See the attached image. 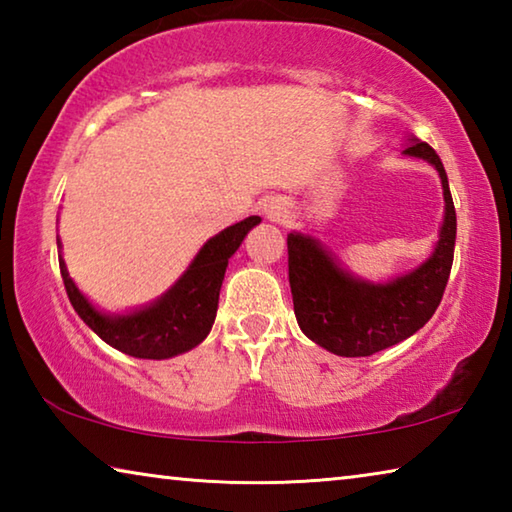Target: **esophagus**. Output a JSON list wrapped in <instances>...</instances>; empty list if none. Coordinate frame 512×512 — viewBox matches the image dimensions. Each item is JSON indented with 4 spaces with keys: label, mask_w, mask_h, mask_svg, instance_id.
I'll use <instances>...</instances> for the list:
<instances>
[{
    "label": "esophagus",
    "mask_w": 512,
    "mask_h": 512,
    "mask_svg": "<svg viewBox=\"0 0 512 512\" xmlns=\"http://www.w3.org/2000/svg\"><path fill=\"white\" fill-rule=\"evenodd\" d=\"M264 212L268 214V219H275V221H284V219H287V216H289L287 207H284L282 203H277V201L268 203V205L264 207Z\"/></svg>",
    "instance_id": "obj_1"
}]
</instances>
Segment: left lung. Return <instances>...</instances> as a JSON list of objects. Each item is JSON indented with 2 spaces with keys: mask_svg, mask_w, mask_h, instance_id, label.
Here are the masks:
<instances>
[{
  "mask_svg": "<svg viewBox=\"0 0 512 512\" xmlns=\"http://www.w3.org/2000/svg\"><path fill=\"white\" fill-rule=\"evenodd\" d=\"M429 162L443 185L445 216L431 255L413 271L386 282L352 275L316 237H287L293 311L307 339L339 357H370L409 339L438 309L454 262L456 210L443 162L427 142L409 137L402 151Z\"/></svg>",
  "mask_w": 512,
  "mask_h": 512,
  "instance_id": "8db88e82",
  "label": "left lung"
}]
</instances>
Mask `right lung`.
<instances>
[{
  "instance_id": "right-lung-1",
  "label": "right lung",
  "mask_w": 512,
  "mask_h": 512,
  "mask_svg": "<svg viewBox=\"0 0 512 512\" xmlns=\"http://www.w3.org/2000/svg\"><path fill=\"white\" fill-rule=\"evenodd\" d=\"M259 221H262L259 216H248L207 239L192 264L187 266V271L160 298L144 307L124 311V314L101 311L85 298V293L69 277L65 259L60 255L63 246L58 239V264L69 302L99 339L128 357H178L203 343L205 336L210 334L216 309H219V291L228 259L237 253L241 241L255 225H259Z\"/></svg>"
}]
</instances>
